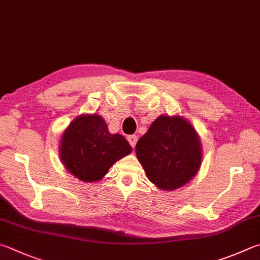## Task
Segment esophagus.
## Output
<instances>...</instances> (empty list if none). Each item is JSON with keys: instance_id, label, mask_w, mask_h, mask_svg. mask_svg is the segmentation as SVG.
Here are the masks:
<instances>
[{"instance_id": "obj_1", "label": "esophagus", "mask_w": 260, "mask_h": 260, "mask_svg": "<svg viewBox=\"0 0 260 260\" xmlns=\"http://www.w3.org/2000/svg\"><path fill=\"white\" fill-rule=\"evenodd\" d=\"M127 140H128V142L132 145V148L134 149L135 145H136V142H138V136H136V135H129L128 138H127Z\"/></svg>"}]
</instances>
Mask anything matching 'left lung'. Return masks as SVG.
Wrapping results in <instances>:
<instances>
[{
  "label": "left lung",
  "mask_w": 260,
  "mask_h": 260,
  "mask_svg": "<svg viewBox=\"0 0 260 260\" xmlns=\"http://www.w3.org/2000/svg\"><path fill=\"white\" fill-rule=\"evenodd\" d=\"M135 152L149 181L166 191L187 184L202 162L200 136L178 115L159 116L138 141Z\"/></svg>",
  "instance_id": "obj_1"
}]
</instances>
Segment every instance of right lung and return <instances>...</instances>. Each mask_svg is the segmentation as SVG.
Instances as JSON below:
<instances>
[{
	"label": "right lung",
	"instance_id": "1",
	"mask_svg": "<svg viewBox=\"0 0 260 260\" xmlns=\"http://www.w3.org/2000/svg\"><path fill=\"white\" fill-rule=\"evenodd\" d=\"M132 152L120 134H111L98 114H83L70 122L60 140L59 155L64 168L82 182H98L118 160Z\"/></svg>",
	"mask_w": 260,
	"mask_h": 260
}]
</instances>
